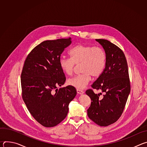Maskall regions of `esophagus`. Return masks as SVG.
Here are the masks:
<instances>
[{
	"instance_id": "1",
	"label": "esophagus",
	"mask_w": 147,
	"mask_h": 147,
	"mask_svg": "<svg viewBox=\"0 0 147 147\" xmlns=\"http://www.w3.org/2000/svg\"><path fill=\"white\" fill-rule=\"evenodd\" d=\"M77 93H78V94H81V95H82V94H83L84 93V92L82 90H78V89H77Z\"/></svg>"
}]
</instances>
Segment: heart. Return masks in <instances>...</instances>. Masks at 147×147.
I'll use <instances>...</instances> for the list:
<instances>
[{
  "mask_svg": "<svg viewBox=\"0 0 147 147\" xmlns=\"http://www.w3.org/2000/svg\"><path fill=\"white\" fill-rule=\"evenodd\" d=\"M71 58L61 57L59 65L66 74L71 75L76 65H80L82 73L67 80V84L77 89L84 88L93 77H99L105 69L107 55L101 48L79 44L70 52Z\"/></svg>",
  "mask_w": 147,
  "mask_h": 147,
  "instance_id": "1",
  "label": "heart"
}]
</instances>
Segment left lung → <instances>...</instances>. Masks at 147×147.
<instances>
[{
  "label": "left lung",
  "mask_w": 147,
  "mask_h": 147,
  "mask_svg": "<svg viewBox=\"0 0 147 147\" xmlns=\"http://www.w3.org/2000/svg\"><path fill=\"white\" fill-rule=\"evenodd\" d=\"M107 55L104 70L91 87L105 94L102 98L92 90L86 91L91 99L87 110L89 118L100 126L116 122L121 115L130 92L127 63L123 51L110 41L96 39Z\"/></svg>",
  "instance_id": "8db88e82"
}]
</instances>
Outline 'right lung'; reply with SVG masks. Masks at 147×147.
Here are the masks:
<instances>
[{
    "label": "right lung",
    "instance_id": "obj_1",
    "mask_svg": "<svg viewBox=\"0 0 147 147\" xmlns=\"http://www.w3.org/2000/svg\"><path fill=\"white\" fill-rule=\"evenodd\" d=\"M71 38L48 40L34 48L24 62L21 75L22 97L33 117L46 127H54L67 115L69 105L77 94L69 86L57 89L66 81L59 65Z\"/></svg>",
    "mask_w": 147,
    "mask_h": 147
}]
</instances>
